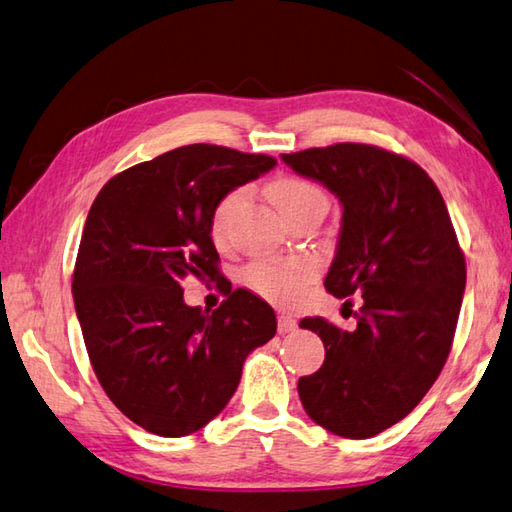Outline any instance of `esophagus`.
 Listing matches in <instances>:
<instances>
[{
	"mask_svg": "<svg viewBox=\"0 0 512 512\" xmlns=\"http://www.w3.org/2000/svg\"><path fill=\"white\" fill-rule=\"evenodd\" d=\"M296 330V321L289 314H278V334H289Z\"/></svg>",
	"mask_w": 512,
	"mask_h": 512,
	"instance_id": "esophagus-1",
	"label": "esophagus"
}]
</instances>
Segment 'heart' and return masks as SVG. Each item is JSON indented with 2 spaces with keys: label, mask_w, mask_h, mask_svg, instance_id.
<instances>
[{
  "label": "heart",
  "mask_w": 512,
  "mask_h": 512,
  "mask_svg": "<svg viewBox=\"0 0 512 512\" xmlns=\"http://www.w3.org/2000/svg\"><path fill=\"white\" fill-rule=\"evenodd\" d=\"M269 198H272L274 207L287 218L294 214L296 209L312 202H327L325 194L316 185L301 178L283 176L276 178L267 189ZM245 198V189H236L227 194L218 202L211 216V236L216 243H223L227 236V229L231 225L236 209ZM316 274V265L307 258L296 260H269V263H256L249 267L247 272V285L258 292L260 296L269 298L274 303H292L301 294L303 285Z\"/></svg>",
  "instance_id": "obj_1"
}]
</instances>
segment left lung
Wrapping results in <instances>:
<instances>
[{
    "label": "left lung",
    "instance_id": "obj_1",
    "mask_svg": "<svg viewBox=\"0 0 512 512\" xmlns=\"http://www.w3.org/2000/svg\"><path fill=\"white\" fill-rule=\"evenodd\" d=\"M298 176L339 198L343 216L325 289L363 294L352 332L303 318L321 336V370L298 379L310 419L345 439H370L426 397L448 359L466 263L446 202L412 160L341 142L283 153Z\"/></svg>",
    "mask_w": 512,
    "mask_h": 512
}]
</instances>
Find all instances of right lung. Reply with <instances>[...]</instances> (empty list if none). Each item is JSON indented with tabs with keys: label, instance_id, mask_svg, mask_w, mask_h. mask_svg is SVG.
<instances>
[{
	"label": "right lung",
	"instance_id": "right-lung-1",
	"mask_svg": "<svg viewBox=\"0 0 512 512\" xmlns=\"http://www.w3.org/2000/svg\"><path fill=\"white\" fill-rule=\"evenodd\" d=\"M274 167L189 144L118 173L93 200L73 272L77 321L104 392L153 435L185 437L218 417L249 352L276 334L274 310L249 289L229 283L211 314L182 296L187 276L220 278L218 202Z\"/></svg>",
	"mask_w": 512,
	"mask_h": 512
}]
</instances>
